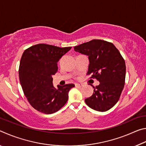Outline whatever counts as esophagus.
Returning a JSON list of instances; mask_svg holds the SVG:
<instances>
[{
    "mask_svg": "<svg viewBox=\"0 0 146 146\" xmlns=\"http://www.w3.org/2000/svg\"><path fill=\"white\" fill-rule=\"evenodd\" d=\"M75 85L76 87H81V86H82V84H75Z\"/></svg>",
    "mask_w": 146,
    "mask_h": 146,
    "instance_id": "1",
    "label": "esophagus"
}]
</instances>
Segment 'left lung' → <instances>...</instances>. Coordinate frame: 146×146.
Instances as JSON below:
<instances>
[{
	"label": "left lung",
	"mask_w": 146,
	"mask_h": 146,
	"mask_svg": "<svg viewBox=\"0 0 146 146\" xmlns=\"http://www.w3.org/2000/svg\"><path fill=\"white\" fill-rule=\"evenodd\" d=\"M75 51L88 56L90 64L87 75L96 78L100 84L94 88L90 97L85 99L89 107L98 111H106L120 98L124 87L125 60L111 42L94 39L74 47Z\"/></svg>",
	"instance_id": "obj_1"
}]
</instances>
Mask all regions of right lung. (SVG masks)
Instances as JSON below:
<instances>
[{"label": "right lung", "instance_id": "1", "mask_svg": "<svg viewBox=\"0 0 146 146\" xmlns=\"http://www.w3.org/2000/svg\"><path fill=\"white\" fill-rule=\"evenodd\" d=\"M71 47L59 48L38 44L26 49L20 62V82L29 103L36 110L52 114L66 104L73 84L53 85L52 75L57 72V62Z\"/></svg>", "mask_w": 146, "mask_h": 146}]
</instances>
